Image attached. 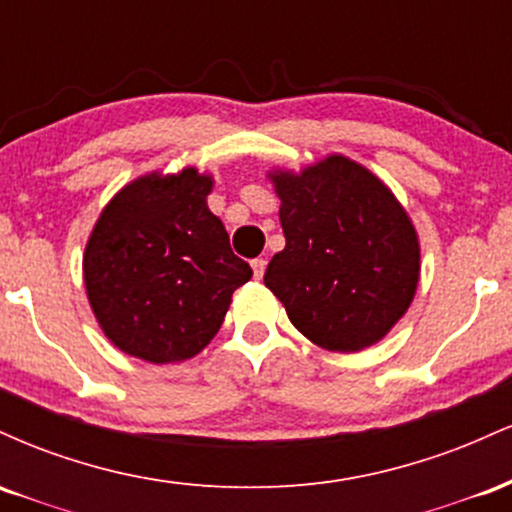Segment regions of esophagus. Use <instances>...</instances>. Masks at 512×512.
<instances>
[{"label":"esophagus","mask_w":512,"mask_h":512,"mask_svg":"<svg viewBox=\"0 0 512 512\" xmlns=\"http://www.w3.org/2000/svg\"><path fill=\"white\" fill-rule=\"evenodd\" d=\"M252 274H255V279H262L264 276V269H267V260L264 257H257V260H252Z\"/></svg>","instance_id":"obj_1"}]
</instances>
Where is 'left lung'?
<instances>
[{
	"mask_svg": "<svg viewBox=\"0 0 512 512\" xmlns=\"http://www.w3.org/2000/svg\"><path fill=\"white\" fill-rule=\"evenodd\" d=\"M286 248L264 286L305 339L354 354L378 344L402 320L421 279L414 221L373 170L330 154L301 170L267 173Z\"/></svg>",
	"mask_w": 512,
	"mask_h": 512,
	"instance_id": "8db88e82",
	"label": "left lung"
}]
</instances>
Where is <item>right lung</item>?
I'll return each instance as SVG.
<instances>
[{"label":"right lung","mask_w":512,"mask_h":512,"mask_svg":"<svg viewBox=\"0 0 512 512\" xmlns=\"http://www.w3.org/2000/svg\"><path fill=\"white\" fill-rule=\"evenodd\" d=\"M211 190L207 170H151L117 190L93 223L81 262L86 298L122 354L156 366L195 358L250 281V264L211 214Z\"/></svg>","instance_id":"right-lung-1"}]
</instances>
